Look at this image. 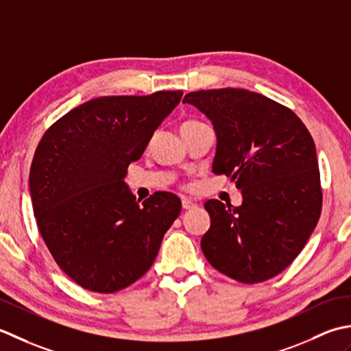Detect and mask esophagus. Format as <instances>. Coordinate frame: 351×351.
I'll return each instance as SVG.
<instances>
[{
	"instance_id": "obj_1",
	"label": "esophagus",
	"mask_w": 351,
	"mask_h": 351,
	"mask_svg": "<svg viewBox=\"0 0 351 351\" xmlns=\"http://www.w3.org/2000/svg\"><path fill=\"white\" fill-rule=\"evenodd\" d=\"M182 207L184 210H191V209H194V207H197V204L194 202H191V199H188V198H183L182 199Z\"/></svg>"
}]
</instances>
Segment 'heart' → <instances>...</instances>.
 <instances>
[{"label": "heart", "mask_w": 351, "mask_h": 351, "mask_svg": "<svg viewBox=\"0 0 351 351\" xmlns=\"http://www.w3.org/2000/svg\"><path fill=\"white\" fill-rule=\"evenodd\" d=\"M199 124L198 121H184V123L182 124V128H186V127H191V125H197Z\"/></svg>", "instance_id": "b5f03b06"}]
</instances>
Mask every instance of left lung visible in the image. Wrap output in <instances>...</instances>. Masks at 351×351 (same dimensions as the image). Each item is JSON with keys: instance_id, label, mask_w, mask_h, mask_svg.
I'll return each mask as SVG.
<instances>
[{"instance_id": "1", "label": "left lung", "mask_w": 351, "mask_h": 351, "mask_svg": "<svg viewBox=\"0 0 351 351\" xmlns=\"http://www.w3.org/2000/svg\"><path fill=\"white\" fill-rule=\"evenodd\" d=\"M212 121L217 153L212 171L242 192V204L204 203L210 228L202 250L210 265L241 283H259L289 267L321 215L313 139L294 112L247 89L186 94Z\"/></svg>"}]
</instances>
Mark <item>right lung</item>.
Here are the masks:
<instances>
[{
	"label": "right lung",
	"instance_id": "right-lung-1",
	"mask_svg": "<svg viewBox=\"0 0 351 351\" xmlns=\"http://www.w3.org/2000/svg\"><path fill=\"white\" fill-rule=\"evenodd\" d=\"M182 95L99 97L42 136L30 168L34 218L57 265L82 288L112 294L134 283L180 215L177 195L154 192L141 204L124 177Z\"/></svg>",
	"mask_w": 351,
	"mask_h": 351
}]
</instances>
